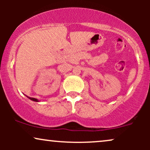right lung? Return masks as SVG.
<instances>
[{
  "label": "right lung",
  "instance_id": "add662e5",
  "mask_svg": "<svg viewBox=\"0 0 150 150\" xmlns=\"http://www.w3.org/2000/svg\"><path fill=\"white\" fill-rule=\"evenodd\" d=\"M27 98H29V99H31V100H32L34 101H37V102H39V101L37 99H35V98H32V97H27Z\"/></svg>",
  "mask_w": 150,
  "mask_h": 150
}]
</instances>
